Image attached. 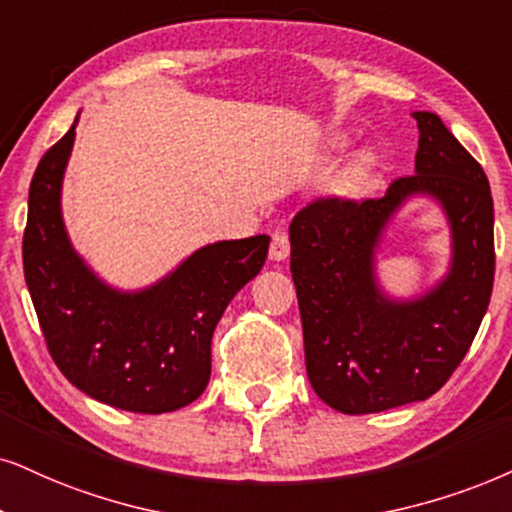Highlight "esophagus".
I'll list each match as a JSON object with an SVG mask.
<instances>
[{
    "instance_id": "obj_1",
    "label": "esophagus",
    "mask_w": 512,
    "mask_h": 512,
    "mask_svg": "<svg viewBox=\"0 0 512 512\" xmlns=\"http://www.w3.org/2000/svg\"><path fill=\"white\" fill-rule=\"evenodd\" d=\"M290 255V241H288V234L286 231L276 229L274 234H271V243H269V257L274 262H281L286 260Z\"/></svg>"
}]
</instances>
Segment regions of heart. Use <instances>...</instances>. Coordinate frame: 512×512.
Segmentation results:
<instances>
[{"label":"heart","mask_w":512,"mask_h":512,"mask_svg":"<svg viewBox=\"0 0 512 512\" xmlns=\"http://www.w3.org/2000/svg\"><path fill=\"white\" fill-rule=\"evenodd\" d=\"M359 170H366V163H359Z\"/></svg>","instance_id":"heart-1"}]
</instances>
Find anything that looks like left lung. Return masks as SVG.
Instances as JSON below:
<instances>
[{"label":"left lung","instance_id":"8db88e82","mask_svg":"<svg viewBox=\"0 0 512 512\" xmlns=\"http://www.w3.org/2000/svg\"><path fill=\"white\" fill-rule=\"evenodd\" d=\"M413 118L420 132L416 174L394 179L380 198H314L290 222L309 383L331 409L352 416L432 397L470 349L494 286L487 174L439 115ZM411 192L443 203L455 231V264L432 294L390 303L372 283V248Z\"/></svg>","mask_w":512,"mask_h":512}]
</instances>
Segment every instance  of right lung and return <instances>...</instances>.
Listing matches in <instances>:
<instances>
[{"instance_id":"add662e5","label":"right lung","mask_w":512,"mask_h":512,"mask_svg":"<svg viewBox=\"0 0 512 512\" xmlns=\"http://www.w3.org/2000/svg\"><path fill=\"white\" fill-rule=\"evenodd\" d=\"M75 125L37 165L30 184L23 269L47 349L89 397L134 413H167L208 387L212 333L267 260L269 236L200 248L144 293L103 286L70 248L61 219V179Z\"/></svg>"}]
</instances>
